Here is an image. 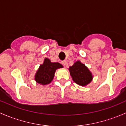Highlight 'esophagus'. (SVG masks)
I'll use <instances>...</instances> for the list:
<instances>
[{
    "instance_id": "34e87169",
    "label": "esophagus",
    "mask_w": 126,
    "mask_h": 126,
    "mask_svg": "<svg viewBox=\"0 0 126 126\" xmlns=\"http://www.w3.org/2000/svg\"><path fill=\"white\" fill-rule=\"evenodd\" d=\"M61 63H62V64L63 65V66H65L66 65H67V61H63L61 62Z\"/></svg>"
}]
</instances>
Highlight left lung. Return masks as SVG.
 <instances>
[{
    "instance_id": "8db88e82",
    "label": "left lung",
    "mask_w": 126,
    "mask_h": 126,
    "mask_svg": "<svg viewBox=\"0 0 126 126\" xmlns=\"http://www.w3.org/2000/svg\"><path fill=\"white\" fill-rule=\"evenodd\" d=\"M70 75L75 82L81 86H85L92 81V75L89 70L79 61L76 62L69 68Z\"/></svg>"
}]
</instances>
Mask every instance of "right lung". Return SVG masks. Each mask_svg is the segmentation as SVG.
Returning a JSON list of instances; mask_svg holds the SVG:
<instances>
[{"instance_id": "1", "label": "right lung", "mask_w": 126, "mask_h": 126, "mask_svg": "<svg viewBox=\"0 0 126 126\" xmlns=\"http://www.w3.org/2000/svg\"><path fill=\"white\" fill-rule=\"evenodd\" d=\"M63 65L58 63H51L50 59L45 58L44 63L40 65L39 68L35 75V80L42 85L50 84L53 79L56 70L63 68Z\"/></svg>"}]
</instances>
